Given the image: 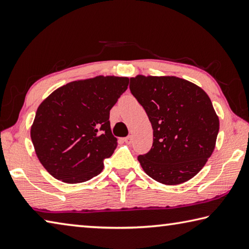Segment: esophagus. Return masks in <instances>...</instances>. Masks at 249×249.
I'll list each match as a JSON object with an SVG mask.
<instances>
[{"label":"esophagus","mask_w":249,"mask_h":249,"mask_svg":"<svg viewBox=\"0 0 249 249\" xmlns=\"http://www.w3.org/2000/svg\"><path fill=\"white\" fill-rule=\"evenodd\" d=\"M124 141L127 143V144H130V143L132 142V137L131 136H129V137H125V138H124Z\"/></svg>","instance_id":"1"}]
</instances>
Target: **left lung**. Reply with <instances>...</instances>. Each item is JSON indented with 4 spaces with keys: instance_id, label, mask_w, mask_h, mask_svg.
<instances>
[{
    "instance_id": "left-lung-1",
    "label": "left lung",
    "mask_w": 249,
    "mask_h": 249,
    "mask_svg": "<svg viewBox=\"0 0 249 249\" xmlns=\"http://www.w3.org/2000/svg\"><path fill=\"white\" fill-rule=\"evenodd\" d=\"M130 90L153 128V144L138 160L164 185H179L201 171L213 153L220 122L211 99L194 83L176 76L130 78Z\"/></svg>"
}]
</instances>
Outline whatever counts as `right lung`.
I'll return each mask as SVG.
<instances>
[{
  "label": "right lung",
  "instance_id": "1",
  "mask_svg": "<svg viewBox=\"0 0 249 249\" xmlns=\"http://www.w3.org/2000/svg\"><path fill=\"white\" fill-rule=\"evenodd\" d=\"M129 78L96 76L60 87L39 105L30 137L50 175L67 184L97 176L117 147L109 113Z\"/></svg>",
  "mask_w": 249,
  "mask_h": 249
}]
</instances>
